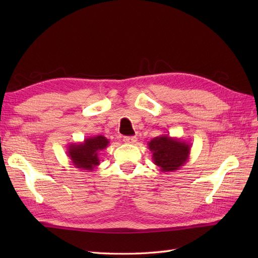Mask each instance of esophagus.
<instances>
[{"instance_id": "1", "label": "esophagus", "mask_w": 258, "mask_h": 258, "mask_svg": "<svg viewBox=\"0 0 258 258\" xmlns=\"http://www.w3.org/2000/svg\"><path fill=\"white\" fill-rule=\"evenodd\" d=\"M136 141H138V139L135 136H126V138L123 139V142L126 144H134Z\"/></svg>"}]
</instances>
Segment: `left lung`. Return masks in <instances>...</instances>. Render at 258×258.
Wrapping results in <instances>:
<instances>
[{"instance_id": "obj_1", "label": "left lung", "mask_w": 258, "mask_h": 258, "mask_svg": "<svg viewBox=\"0 0 258 258\" xmlns=\"http://www.w3.org/2000/svg\"><path fill=\"white\" fill-rule=\"evenodd\" d=\"M152 160L162 172H175L188 161L190 144L167 134L157 136L149 142Z\"/></svg>"}]
</instances>
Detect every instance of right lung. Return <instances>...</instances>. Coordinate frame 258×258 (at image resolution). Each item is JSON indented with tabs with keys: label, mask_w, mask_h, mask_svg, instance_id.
<instances>
[{
	"label": "right lung",
	"mask_w": 258,
	"mask_h": 258,
	"mask_svg": "<svg viewBox=\"0 0 258 258\" xmlns=\"http://www.w3.org/2000/svg\"><path fill=\"white\" fill-rule=\"evenodd\" d=\"M109 141L103 135L93 136L85 139L80 143H72L68 146V156L76 168L83 169L84 172H93L100 165L98 154L106 149Z\"/></svg>",
	"instance_id": "add662e5"
}]
</instances>
